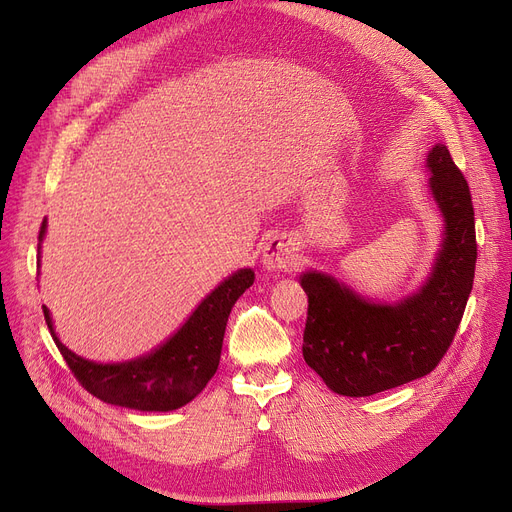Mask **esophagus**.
I'll use <instances>...</instances> for the list:
<instances>
[{"mask_svg": "<svg viewBox=\"0 0 512 512\" xmlns=\"http://www.w3.org/2000/svg\"><path fill=\"white\" fill-rule=\"evenodd\" d=\"M263 267L267 272H288L299 263V253L294 249V242L286 236H274L267 240L261 255Z\"/></svg>", "mask_w": 512, "mask_h": 512, "instance_id": "34e87169", "label": "esophagus"}]
</instances>
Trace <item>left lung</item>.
<instances>
[{
    "label": "left lung",
    "mask_w": 512,
    "mask_h": 512,
    "mask_svg": "<svg viewBox=\"0 0 512 512\" xmlns=\"http://www.w3.org/2000/svg\"><path fill=\"white\" fill-rule=\"evenodd\" d=\"M427 180L442 238L425 282L394 303L371 301L317 270L299 282L309 297L303 357L342 396H371L423 378L440 363L473 288L477 245L469 184L446 145L429 149Z\"/></svg>",
    "instance_id": "8db88e82"
}]
</instances>
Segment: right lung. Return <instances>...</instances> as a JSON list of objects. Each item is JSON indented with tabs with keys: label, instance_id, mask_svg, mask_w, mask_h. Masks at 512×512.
<instances>
[{
	"label": "right lung",
	"instance_id": "obj_1",
	"mask_svg": "<svg viewBox=\"0 0 512 512\" xmlns=\"http://www.w3.org/2000/svg\"><path fill=\"white\" fill-rule=\"evenodd\" d=\"M45 232L47 218L39 232V267ZM253 280L255 272L251 267L236 270L207 294L168 340L155 346L151 353L118 363H97L72 353L58 338L45 305L43 315L76 380L93 396L107 405L143 413H168L188 405L218 371L230 311Z\"/></svg>",
	"mask_w": 512,
	"mask_h": 512
}]
</instances>
